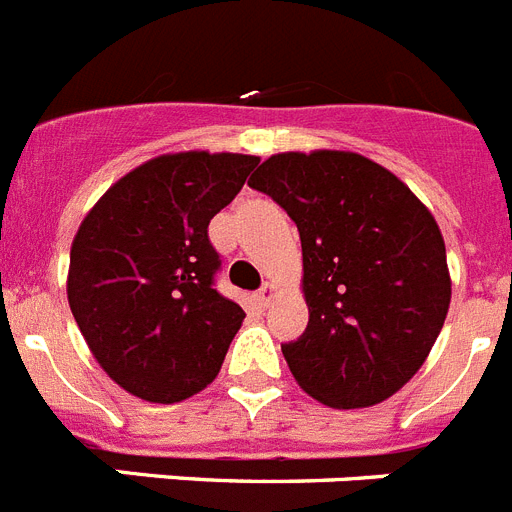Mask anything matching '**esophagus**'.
<instances>
[{
  "mask_svg": "<svg viewBox=\"0 0 512 512\" xmlns=\"http://www.w3.org/2000/svg\"><path fill=\"white\" fill-rule=\"evenodd\" d=\"M276 283H265L263 289H260V294H257V302L263 304V307H270V302L276 299Z\"/></svg>",
  "mask_w": 512,
  "mask_h": 512,
  "instance_id": "obj_1",
  "label": "esophagus"
}]
</instances>
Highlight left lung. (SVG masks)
I'll return each instance as SVG.
<instances>
[{"label": "left lung", "mask_w": 512, "mask_h": 512, "mask_svg": "<svg viewBox=\"0 0 512 512\" xmlns=\"http://www.w3.org/2000/svg\"><path fill=\"white\" fill-rule=\"evenodd\" d=\"M249 187L273 197L302 239L309 322L281 346L296 382L333 409L398 393L450 307L435 216L398 176L349 150L278 153Z\"/></svg>", "instance_id": "obj_1"}]
</instances>
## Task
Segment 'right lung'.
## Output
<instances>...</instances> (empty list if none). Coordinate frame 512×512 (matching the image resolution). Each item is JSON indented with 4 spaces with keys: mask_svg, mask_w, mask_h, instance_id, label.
<instances>
[{
    "mask_svg": "<svg viewBox=\"0 0 512 512\" xmlns=\"http://www.w3.org/2000/svg\"><path fill=\"white\" fill-rule=\"evenodd\" d=\"M260 158L187 150L145 161L90 208L70 249L67 299L119 388L176 403L216 380L244 309L213 289L208 223Z\"/></svg>",
    "mask_w": 512,
    "mask_h": 512,
    "instance_id": "1",
    "label": "right lung"
}]
</instances>
